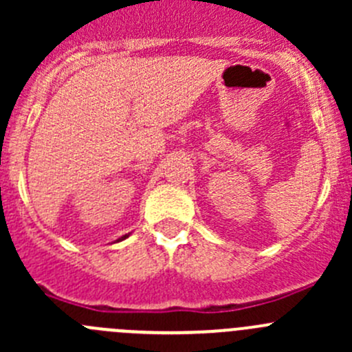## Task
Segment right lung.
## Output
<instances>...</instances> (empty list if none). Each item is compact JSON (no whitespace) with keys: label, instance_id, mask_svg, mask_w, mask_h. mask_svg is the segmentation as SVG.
I'll list each match as a JSON object with an SVG mask.
<instances>
[{"label":"right lung","instance_id":"obj_1","mask_svg":"<svg viewBox=\"0 0 352 352\" xmlns=\"http://www.w3.org/2000/svg\"><path fill=\"white\" fill-rule=\"evenodd\" d=\"M127 236H129V233H127V235H122V236H120V239H117V240H116V242H122V240H126V239H127Z\"/></svg>","mask_w":352,"mask_h":352}]
</instances>
